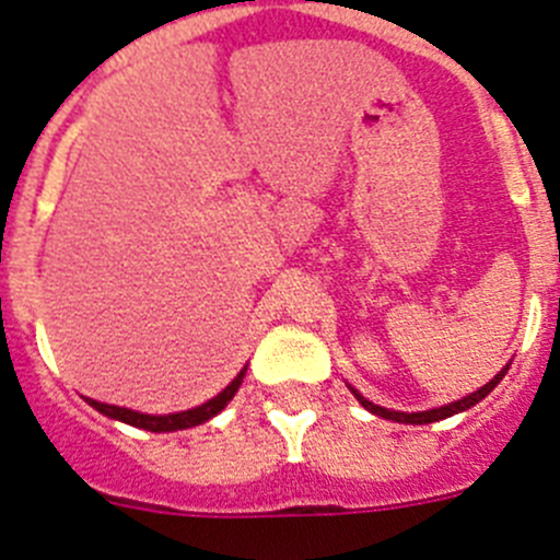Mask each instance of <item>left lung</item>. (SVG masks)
<instances>
[{
    "label": "left lung",
    "mask_w": 560,
    "mask_h": 560,
    "mask_svg": "<svg viewBox=\"0 0 560 560\" xmlns=\"http://www.w3.org/2000/svg\"><path fill=\"white\" fill-rule=\"evenodd\" d=\"M508 368H511V364H504V368L499 370V373L493 375V378L488 381V384H485V387H479L477 393L465 395V398H459V400H452V404H446V407L427 409V412H395V409H384V407H378V404H373V400H368V398H364V395L359 393V389L350 387V393L355 395V400H359L361 407L368 409V412L378 415V418H384V420H395V423H415V427H423V423H434V420L452 418V415L465 412V409H471L474 404H479V400L485 398V395L493 393V387H497L499 381L504 378V373H508Z\"/></svg>",
    "instance_id": "1"
}]
</instances>
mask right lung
<instances>
[{
	"label": "right lung",
	"instance_id": "add662e5",
	"mask_svg": "<svg viewBox=\"0 0 560 560\" xmlns=\"http://www.w3.org/2000/svg\"><path fill=\"white\" fill-rule=\"evenodd\" d=\"M246 368L235 375V378L221 389L215 398H210L207 404L201 407H192L185 409V412H173V415H145V412H133V409L126 407H114V404H101L95 398H86L89 407H95L97 412L106 415L112 420H120V423H128V427H137V429H145V432H179V429H190V427H199V423H207L210 418L221 412V409L235 398L237 387H241V381H244Z\"/></svg>",
	"mask_w": 560,
	"mask_h": 560
}]
</instances>
